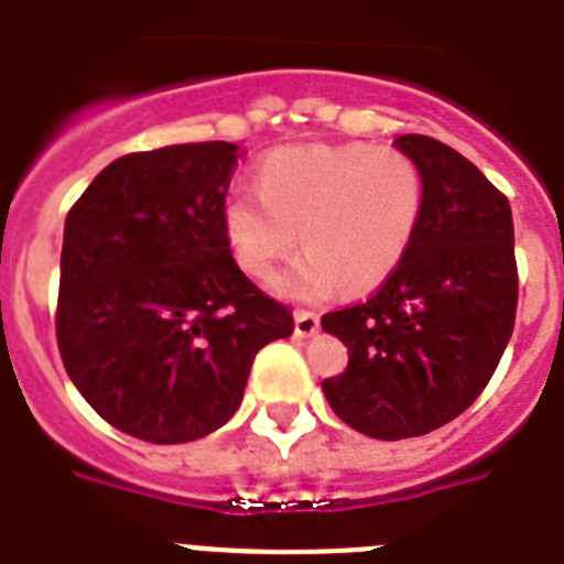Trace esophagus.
Segmentation results:
<instances>
[{
	"label": "esophagus",
	"instance_id": "obj_1",
	"mask_svg": "<svg viewBox=\"0 0 564 564\" xmlns=\"http://www.w3.org/2000/svg\"><path fill=\"white\" fill-rule=\"evenodd\" d=\"M293 332H296V337H314L316 332H319V316L311 314V311H296L293 314Z\"/></svg>",
	"mask_w": 564,
	"mask_h": 564
}]
</instances>
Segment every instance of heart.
I'll list each match as a JSON object with an SVG mask.
<instances>
[{"label":"heart","instance_id":"1","mask_svg":"<svg viewBox=\"0 0 564 564\" xmlns=\"http://www.w3.org/2000/svg\"><path fill=\"white\" fill-rule=\"evenodd\" d=\"M426 207L415 158L371 143H291L256 164V195L225 202V232L241 271L271 279L300 245L276 288L293 300H325L339 285L369 293L406 259Z\"/></svg>","mask_w":564,"mask_h":564}]
</instances>
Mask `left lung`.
I'll use <instances>...</instances> for the list:
<instances>
[{"label": "left lung", "instance_id": "8db88e82", "mask_svg": "<svg viewBox=\"0 0 564 564\" xmlns=\"http://www.w3.org/2000/svg\"><path fill=\"white\" fill-rule=\"evenodd\" d=\"M394 147L426 178L415 241L371 300L323 316L348 348L346 371L323 380L328 406L377 441L458 417L490 383L519 302L510 202L435 138L400 134Z\"/></svg>", "mask_w": 564, "mask_h": 564}]
</instances>
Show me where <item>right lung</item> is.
I'll list each match as a JSON object with an SVG mask.
<instances>
[{"instance_id":"1","label":"right lung","mask_w":564,"mask_h":564,"mask_svg":"<svg viewBox=\"0 0 564 564\" xmlns=\"http://www.w3.org/2000/svg\"><path fill=\"white\" fill-rule=\"evenodd\" d=\"M245 155L204 141L111 161L65 216L57 346L115 430L187 444L239 409L256 351L293 316L232 259L225 198Z\"/></svg>"}]
</instances>
